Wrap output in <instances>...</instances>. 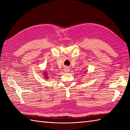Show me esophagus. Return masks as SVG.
<instances>
[{
	"label": "esophagus",
	"mask_w": 130,
	"mask_h": 130,
	"mask_svg": "<svg viewBox=\"0 0 130 130\" xmlns=\"http://www.w3.org/2000/svg\"><path fill=\"white\" fill-rule=\"evenodd\" d=\"M63 71H64L65 73L69 72V71H70L69 68V67H65L64 69H63Z\"/></svg>",
	"instance_id": "34e87169"
}]
</instances>
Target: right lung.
<instances>
[{
	"instance_id": "add662e5",
	"label": "right lung",
	"mask_w": 130,
	"mask_h": 130,
	"mask_svg": "<svg viewBox=\"0 0 130 130\" xmlns=\"http://www.w3.org/2000/svg\"><path fill=\"white\" fill-rule=\"evenodd\" d=\"M48 73H47V72H46V71H43V78H45V79H48V76L47 75L48 74H47Z\"/></svg>"
}]
</instances>
